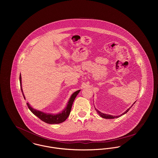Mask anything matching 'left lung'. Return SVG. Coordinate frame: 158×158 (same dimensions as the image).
Listing matches in <instances>:
<instances>
[{"mask_svg": "<svg viewBox=\"0 0 158 158\" xmlns=\"http://www.w3.org/2000/svg\"><path fill=\"white\" fill-rule=\"evenodd\" d=\"M135 103H133V104H135ZM132 105V106H133ZM132 106L130 107V108H129L125 112H124L123 113H122V114H120V115H115V116H113V115H110V114H103V113H101L100 111H99L98 110H97L95 108V110H96V111L97 112V113L102 117H103V118H110V119H111V118H118V117H120V116H122V115H124L125 114H126V113H127L129 110H130V109L132 107Z\"/></svg>", "mask_w": 158, "mask_h": 158, "instance_id": "8db88e82", "label": "left lung"}]
</instances>
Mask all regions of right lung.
<instances>
[{
    "label": "right lung",
    "mask_w": 158,
    "mask_h": 158,
    "mask_svg": "<svg viewBox=\"0 0 158 158\" xmlns=\"http://www.w3.org/2000/svg\"><path fill=\"white\" fill-rule=\"evenodd\" d=\"M19 80H20V85H21V91L23 92V98H25L24 95L23 94V89H22V80H21V75L20 74V77H19ZM80 90H77L76 92H73L72 94V95H71L70 98H69V100L68 101V105L66 107V108H64V110L61 111V113H58L56 114H47V113H43L42 111L36 110L34 108H33L28 103H27V105L28 108V109L31 111V113L33 114H35L36 116H37L39 118H40L41 120H43V122H44L47 123H49V124H58V123H60L63 122L64 121H65L68 116L69 115L70 111H71V108H72V106L73 104V102L75 100V98H76L77 95L78 94V93L80 92Z\"/></svg>",
    "instance_id": "right-lung-1"
}]
</instances>
